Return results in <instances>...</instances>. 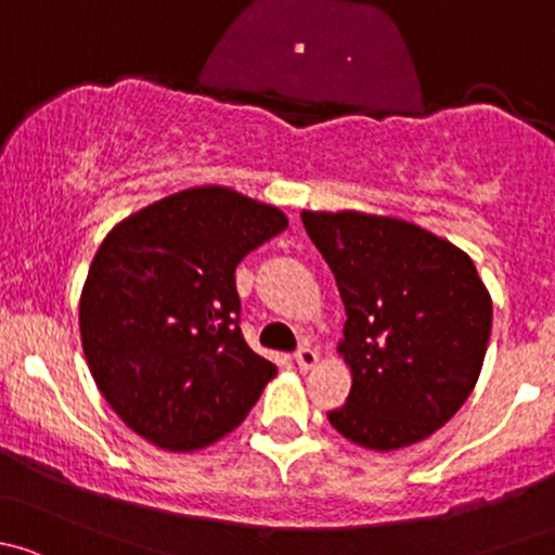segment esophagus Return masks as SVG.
I'll return each instance as SVG.
<instances>
[{"label":"esophagus","instance_id":"1","mask_svg":"<svg viewBox=\"0 0 555 555\" xmlns=\"http://www.w3.org/2000/svg\"><path fill=\"white\" fill-rule=\"evenodd\" d=\"M294 361H296V365H299V369H312V365L318 363V352L312 350L310 345H305V347H299V350H296V356H294Z\"/></svg>","mask_w":555,"mask_h":555}]
</instances>
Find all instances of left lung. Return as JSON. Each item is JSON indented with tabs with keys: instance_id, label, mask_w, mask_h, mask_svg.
Listing matches in <instances>:
<instances>
[{
	"instance_id": "8db88e82",
	"label": "left lung",
	"mask_w": 555,
	"mask_h": 555,
	"mask_svg": "<svg viewBox=\"0 0 555 555\" xmlns=\"http://www.w3.org/2000/svg\"><path fill=\"white\" fill-rule=\"evenodd\" d=\"M345 301L339 352L352 371L328 422L365 449L433 436L476 387L491 334V299L470 256L409 221L301 214Z\"/></svg>"
}]
</instances>
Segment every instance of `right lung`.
I'll list each match as a JSON object with an SVG mask.
<instances>
[{"label": "right lung", "instance_id": "1", "mask_svg": "<svg viewBox=\"0 0 555 555\" xmlns=\"http://www.w3.org/2000/svg\"><path fill=\"white\" fill-rule=\"evenodd\" d=\"M288 227L227 186L146 205L108 232L79 299L90 374L119 420L170 451L237 427L278 365L240 331L235 270Z\"/></svg>", "mask_w": 555, "mask_h": 555}]
</instances>
